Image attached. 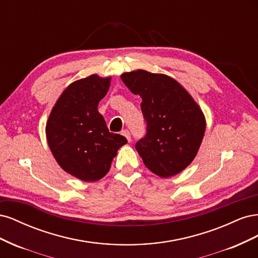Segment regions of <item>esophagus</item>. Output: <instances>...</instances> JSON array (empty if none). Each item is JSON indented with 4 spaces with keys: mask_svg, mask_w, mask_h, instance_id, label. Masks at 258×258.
<instances>
[{
    "mask_svg": "<svg viewBox=\"0 0 258 258\" xmlns=\"http://www.w3.org/2000/svg\"><path fill=\"white\" fill-rule=\"evenodd\" d=\"M121 135H122L123 137H126V139L128 140L129 142L131 141V135H130V131H129V130H127V129H126V130H122V131H121Z\"/></svg>",
    "mask_w": 258,
    "mask_h": 258,
    "instance_id": "1",
    "label": "esophagus"
}]
</instances>
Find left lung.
I'll return each mask as SVG.
<instances>
[{"label": "left lung", "mask_w": 258, "mask_h": 258, "mask_svg": "<svg viewBox=\"0 0 258 258\" xmlns=\"http://www.w3.org/2000/svg\"><path fill=\"white\" fill-rule=\"evenodd\" d=\"M124 85L142 98L146 135L136 143L144 165L161 177L175 175L194 160L206 131L198 104L170 76L144 70L121 74Z\"/></svg>", "instance_id": "left-lung-1"}]
</instances>
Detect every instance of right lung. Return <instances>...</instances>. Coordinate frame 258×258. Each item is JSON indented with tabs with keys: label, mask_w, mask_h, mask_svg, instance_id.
<instances>
[{
	"label": "right lung",
	"mask_w": 258,
	"mask_h": 258,
	"mask_svg": "<svg viewBox=\"0 0 258 258\" xmlns=\"http://www.w3.org/2000/svg\"><path fill=\"white\" fill-rule=\"evenodd\" d=\"M111 77L93 74L62 92L46 124L50 151L59 166L85 182L102 178L127 139L110 132L98 104L110 88Z\"/></svg>",
	"instance_id": "obj_1"
}]
</instances>
